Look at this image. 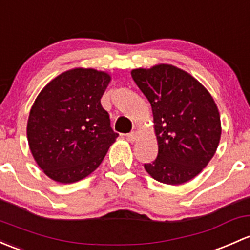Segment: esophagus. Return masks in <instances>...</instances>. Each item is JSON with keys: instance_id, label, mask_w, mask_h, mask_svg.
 <instances>
[{"instance_id": "34e87169", "label": "esophagus", "mask_w": 250, "mask_h": 250, "mask_svg": "<svg viewBox=\"0 0 250 250\" xmlns=\"http://www.w3.org/2000/svg\"><path fill=\"white\" fill-rule=\"evenodd\" d=\"M136 138H138V135H136V132H132V133L127 134V139L130 141V143H134V141L136 140Z\"/></svg>"}]
</instances>
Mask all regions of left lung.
Returning <instances> with one entry per match:
<instances>
[{
  "mask_svg": "<svg viewBox=\"0 0 250 250\" xmlns=\"http://www.w3.org/2000/svg\"><path fill=\"white\" fill-rule=\"evenodd\" d=\"M151 103L158 156L145 170L165 185H182L198 176L214 156L222 125L209 92L190 74L171 64L132 70Z\"/></svg>",
  "mask_w": 250,
  "mask_h": 250,
  "instance_id": "1",
  "label": "left lung"
}]
</instances>
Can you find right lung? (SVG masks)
I'll return each instance as SVG.
<instances>
[{
  "mask_svg": "<svg viewBox=\"0 0 250 250\" xmlns=\"http://www.w3.org/2000/svg\"><path fill=\"white\" fill-rule=\"evenodd\" d=\"M111 77L92 68L62 73L41 91L31 107L27 140L48 177L73 183L92 173L118 136L101 104Z\"/></svg>",
  "mask_w": 250,
  "mask_h": 250,
  "instance_id": "right-lung-1",
  "label": "right lung"
}]
</instances>
